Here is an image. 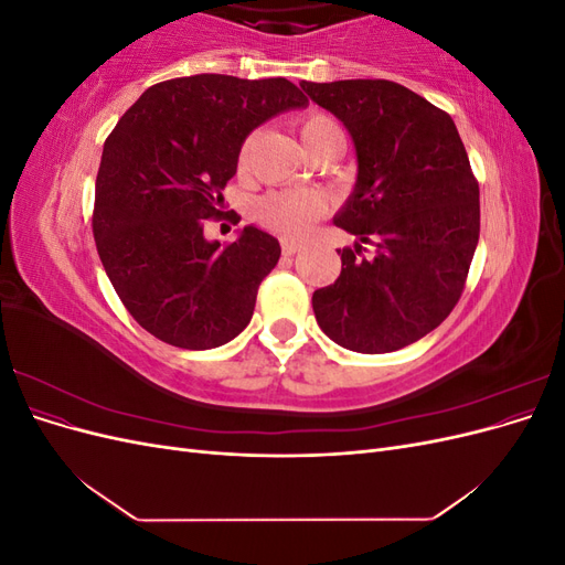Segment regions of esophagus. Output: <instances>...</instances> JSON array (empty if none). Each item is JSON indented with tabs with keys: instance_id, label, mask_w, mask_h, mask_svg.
<instances>
[{
	"instance_id": "1",
	"label": "esophagus",
	"mask_w": 565,
	"mask_h": 565,
	"mask_svg": "<svg viewBox=\"0 0 565 565\" xmlns=\"http://www.w3.org/2000/svg\"><path fill=\"white\" fill-rule=\"evenodd\" d=\"M299 249H301V247H299L297 243H287V241L282 243V254H285V256H295Z\"/></svg>"
}]
</instances>
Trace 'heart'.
Returning a JSON list of instances; mask_svg holds the SVG:
<instances>
[{
    "instance_id": "1",
    "label": "heart",
    "mask_w": 565,
    "mask_h": 565,
    "mask_svg": "<svg viewBox=\"0 0 565 565\" xmlns=\"http://www.w3.org/2000/svg\"><path fill=\"white\" fill-rule=\"evenodd\" d=\"M299 139L309 156L318 152L320 148L328 146H341L344 136H341L339 125L330 115L324 113H309L299 122ZM249 158V143L241 150V169L247 164ZM322 214V200L313 193L301 191H287V193H273L264 198L256 207V216L262 224L270 231H276L285 237H301L309 233V228L316 224L318 216Z\"/></svg>"
}]
</instances>
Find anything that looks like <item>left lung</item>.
Segmentation results:
<instances>
[{"mask_svg":"<svg viewBox=\"0 0 565 565\" xmlns=\"http://www.w3.org/2000/svg\"><path fill=\"white\" fill-rule=\"evenodd\" d=\"M351 134L358 177L334 214L355 237L313 292L320 330L355 353L415 344L450 316L481 231L478 183L448 113L388 79L301 82ZM363 244L375 254L361 257Z\"/></svg>","mask_w":565,"mask_h":565,"instance_id":"1","label":"left lung"}]
</instances>
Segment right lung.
Returning a JSON list of instances; mask_svg holds the SVG:
<instances>
[{"label":"right lung","instance_id":"obj_1","mask_svg":"<svg viewBox=\"0 0 565 565\" xmlns=\"http://www.w3.org/2000/svg\"><path fill=\"white\" fill-rule=\"evenodd\" d=\"M306 106L285 77L193 75L146 89L119 117L96 177L94 241L117 297L152 337L204 351L249 324L278 237L245 226L221 247L204 218L221 214L247 136Z\"/></svg>","mask_w":565,"mask_h":565}]
</instances>
